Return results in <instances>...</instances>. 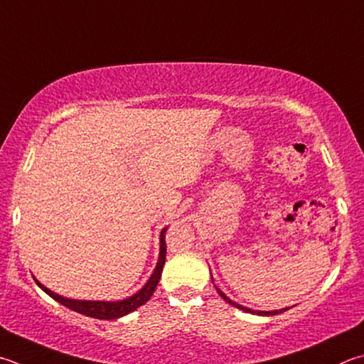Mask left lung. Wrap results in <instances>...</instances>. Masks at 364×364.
<instances>
[{
	"label": "left lung",
	"mask_w": 364,
	"mask_h": 364,
	"mask_svg": "<svg viewBox=\"0 0 364 364\" xmlns=\"http://www.w3.org/2000/svg\"><path fill=\"white\" fill-rule=\"evenodd\" d=\"M211 280H213V277H211ZM215 288H216V291H218V294H220L224 301H226L228 304H230V306H234V307H237V309H240V310H243V312H248V314H256V315H279V314H282V312H285V310H288L289 307H287V309H282V310H272V312H262V310H251V309H248V307H243V306H240V304H237V302H234V301H230L229 297L224 294L220 288H218L216 285H215Z\"/></svg>",
	"instance_id": "1"
}]
</instances>
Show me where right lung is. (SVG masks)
<instances>
[{
    "mask_svg": "<svg viewBox=\"0 0 364 364\" xmlns=\"http://www.w3.org/2000/svg\"><path fill=\"white\" fill-rule=\"evenodd\" d=\"M165 230L167 228L162 229L161 232V251H159V261H157V266L154 269L153 275L149 277V280L146 282V285H144L140 291L132 294L130 297H125L122 301H114V302H109V301H77V299H68V297H63V296H58L57 293L50 291L49 288H46L44 285H41L35 277L36 285L43 289L44 293H48L52 299H55L57 302H60L62 306L68 307L71 310H75L77 314H82L85 316H92V318H98V320H116V318H121V316L127 315L130 312H134L138 307H141L143 304H146L153 293L156 291V287L157 283H159V279L162 275V269H164V264H165V255H167V247H165Z\"/></svg>",
    "mask_w": 364,
    "mask_h": 364,
    "instance_id": "obj_1",
    "label": "right lung"
}]
</instances>
